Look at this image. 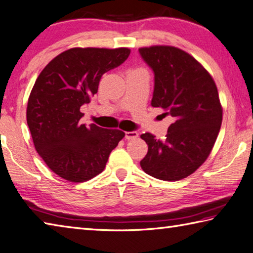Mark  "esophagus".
<instances>
[{"instance_id": "obj_1", "label": "esophagus", "mask_w": 253, "mask_h": 253, "mask_svg": "<svg viewBox=\"0 0 253 253\" xmlns=\"http://www.w3.org/2000/svg\"><path fill=\"white\" fill-rule=\"evenodd\" d=\"M139 136V133L136 131H131V132H126V140H134Z\"/></svg>"}]
</instances>
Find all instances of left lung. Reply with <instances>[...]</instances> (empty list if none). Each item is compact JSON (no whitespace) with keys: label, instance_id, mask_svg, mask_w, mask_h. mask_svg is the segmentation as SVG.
Here are the masks:
<instances>
[{"label":"left lung","instance_id":"left-lung-1","mask_svg":"<svg viewBox=\"0 0 253 253\" xmlns=\"http://www.w3.org/2000/svg\"><path fill=\"white\" fill-rule=\"evenodd\" d=\"M154 73L152 107L173 118L165 141L151 133L141 139L149 151L140 164L146 174L175 182L193 174L215 144L222 121V107L211 74L177 47L151 46L139 49Z\"/></svg>","mask_w":253,"mask_h":253}]
</instances>
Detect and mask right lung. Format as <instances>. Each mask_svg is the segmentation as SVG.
Returning a JSON list of instances; mask_svg holds the SVG:
<instances>
[{
    "label": "right lung",
    "instance_id": "add662e5",
    "mask_svg": "<svg viewBox=\"0 0 253 253\" xmlns=\"http://www.w3.org/2000/svg\"><path fill=\"white\" fill-rule=\"evenodd\" d=\"M131 50L70 48L42 70L27 102L26 119L37 153L59 177L82 183L101 173L125 132L80 125V107L98 92L107 71L125 63Z\"/></svg>",
    "mask_w": 253,
    "mask_h": 253
}]
</instances>
